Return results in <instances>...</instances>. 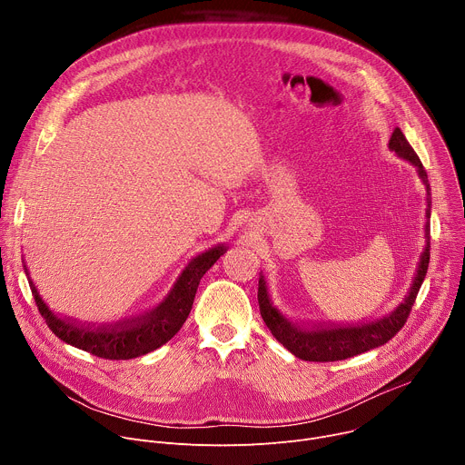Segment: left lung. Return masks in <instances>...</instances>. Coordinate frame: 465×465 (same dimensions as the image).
<instances>
[{"label":"left lung","instance_id":"left-lung-1","mask_svg":"<svg viewBox=\"0 0 465 465\" xmlns=\"http://www.w3.org/2000/svg\"><path fill=\"white\" fill-rule=\"evenodd\" d=\"M388 149L395 153L405 162H411L418 176L421 178L425 191H427V210H425V248L420 257L418 269L412 280V285L405 296V300L397 305L391 312L384 314L382 318L364 322V323H353V325H298L283 316V312L272 303L269 285L264 276H259V289H257V302L261 316L271 329V333L276 337L278 342H282L294 357L302 361L311 362H333V361H344L355 355H361L364 351H370L373 348H379L386 344L391 337H395L400 331L416 302V296L420 292V287L427 276L429 259H430V185L427 173L423 169V163L420 162L418 154L407 142L401 128H395L391 132V138L388 142Z\"/></svg>","mask_w":465,"mask_h":465}]
</instances>
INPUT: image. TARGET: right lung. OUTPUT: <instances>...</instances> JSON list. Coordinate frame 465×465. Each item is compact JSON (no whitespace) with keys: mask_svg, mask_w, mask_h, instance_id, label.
Listing matches in <instances>:
<instances>
[{"mask_svg":"<svg viewBox=\"0 0 465 465\" xmlns=\"http://www.w3.org/2000/svg\"><path fill=\"white\" fill-rule=\"evenodd\" d=\"M224 253V244H217L203 253H198L187 262V267L182 271L171 292L163 298L162 303H158L154 309H149L145 314H140L138 318L123 320L115 325L92 327L68 318H60L42 300L31 278L29 287L47 327L62 342L101 359L128 361L158 350L178 333L191 312L198 283H201L203 276ZM24 271L29 276L25 264Z\"/></svg>","mask_w":465,"mask_h":465,"instance_id":"obj_1","label":"right lung"}]
</instances>
